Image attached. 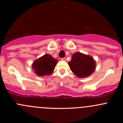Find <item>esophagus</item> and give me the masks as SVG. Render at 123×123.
I'll return each mask as SVG.
<instances>
[{
	"instance_id": "1",
	"label": "esophagus",
	"mask_w": 123,
	"mask_h": 123,
	"mask_svg": "<svg viewBox=\"0 0 123 123\" xmlns=\"http://www.w3.org/2000/svg\"><path fill=\"white\" fill-rule=\"evenodd\" d=\"M61 61H66V58H61Z\"/></svg>"
}]
</instances>
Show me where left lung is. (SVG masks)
<instances>
[{
	"instance_id": "obj_1",
	"label": "left lung",
	"mask_w": 123,
	"mask_h": 123,
	"mask_svg": "<svg viewBox=\"0 0 123 123\" xmlns=\"http://www.w3.org/2000/svg\"><path fill=\"white\" fill-rule=\"evenodd\" d=\"M71 70L79 78L91 75L96 68V62L91 56L80 52H75L68 62Z\"/></svg>"
}]
</instances>
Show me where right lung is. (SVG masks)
<instances>
[{
    "label": "right lung",
    "mask_w": 123,
    "mask_h": 123,
    "mask_svg": "<svg viewBox=\"0 0 123 123\" xmlns=\"http://www.w3.org/2000/svg\"><path fill=\"white\" fill-rule=\"evenodd\" d=\"M58 61L49 54H45L38 58L32 64V68L38 76L50 75L54 71Z\"/></svg>",
    "instance_id": "obj_1"
}]
</instances>
